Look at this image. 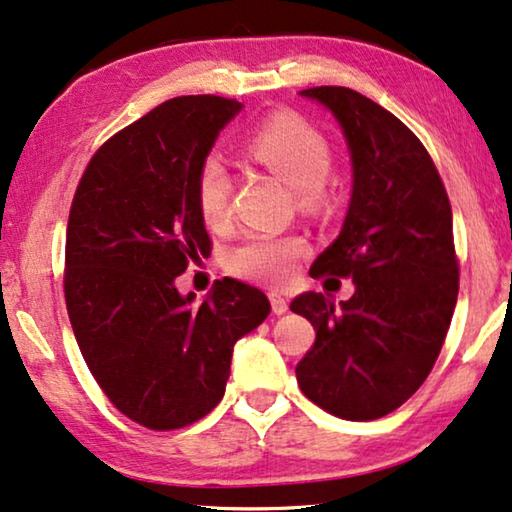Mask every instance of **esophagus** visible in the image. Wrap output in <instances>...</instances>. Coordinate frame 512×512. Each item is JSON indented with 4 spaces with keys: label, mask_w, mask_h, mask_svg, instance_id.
<instances>
[{
    "label": "esophagus",
    "mask_w": 512,
    "mask_h": 512,
    "mask_svg": "<svg viewBox=\"0 0 512 512\" xmlns=\"http://www.w3.org/2000/svg\"><path fill=\"white\" fill-rule=\"evenodd\" d=\"M268 298H270L272 312H275V314H284L286 310H289V300H286V298L282 296V293H275V291H272Z\"/></svg>",
    "instance_id": "obj_1"
}]
</instances>
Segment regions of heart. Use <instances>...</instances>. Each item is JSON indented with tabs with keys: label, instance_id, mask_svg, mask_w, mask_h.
Instances as JSON below:
<instances>
[{
	"label": "heart",
	"instance_id": "b5f03b06",
	"mask_svg": "<svg viewBox=\"0 0 512 512\" xmlns=\"http://www.w3.org/2000/svg\"><path fill=\"white\" fill-rule=\"evenodd\" d=\"M249 156L277 174L298 193L303 207L319 205L324 181L331 172V146L317 128L296 114H277L265 121L247 142ZM230 174L219 156H209L195 179V202L209 228L226 226L230 219ZM305 251L298 237L254 235L228 254V268L237 277L261 284H286Z\"/></svg>",
	"mask_w": 512,
	"mask_h": 512
}]
</instances>
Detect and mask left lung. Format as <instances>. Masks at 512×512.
<instances>
[{
	"instance_id": "1",
	"label": "left lung",
	"mask_w": 512,
	"mask_h": 512,
	"mask_svg": "<svg viewBox=\"0 0 512 512\" xmlns=\"http://www.w3.org/2000/svg\"><path fill=\"white\" fill-rule=\"evenodd\" d=\"M300 95L331 111L352 160L340 235L310 275L352 277L354 296L293 298L291 310L317 328L296 377L319 408L368 422L422 387L445 342L459 291L452 207L431 156L391 111L352 88Z\"/></svg>"
}]
</instances>
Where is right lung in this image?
<instances>
[{"instance_id":"1","label":"right lung","mask_w":512,"mask_h":512,"mask_svg":"<svg viewBox=\"0 0 512 512\" xmlns=\"http://www.w3.org/2000/svg\"><path fill=\"white\" fill-rule=\"evenodd\" d=\"M242 102L158 104L95 153L67 223L65 300L90 373L125 417L170 431L212 412L235 342L270 314L256 286L226 277L202 303L177 277L209 254L195 179Z\"/></svg>"}]
</instances>
